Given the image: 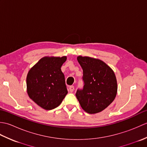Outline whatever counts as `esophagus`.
Masks as SVG:
<instances>
[{"instance_id": "1", "label": "esophagus", "mask_w": 147, "mask_h": 147, "mask_svg": "<svg viewBox=\"0 0 147 147\" xmlns=\"http://www.w3.org/2000/svg\"><path fill=\"white\" fill-rule=\"evenodd\" d=\"M74 86L71 85V86H69V90L70 92H73L74 91Z\"/></svg>"}]
</instances>
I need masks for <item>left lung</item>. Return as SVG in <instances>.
<instances>
[{"label": "left lung", "mask_w": 147, "mask_h": 147, "mask_svg": "<svg viewBox=\"0 0 147 147\" xmlns=\"http://www.w3.org/2000/svg\"><path fill=\"white\" fill-rule=\"evenodd\" d=\"M83 69V87L76 96L81 107L88 114L98 113L107 108L116 96L117 80L114 71L99 59L78 56Z\"/></svg>", "instance_id": "left-lung-1"}]
</instances>
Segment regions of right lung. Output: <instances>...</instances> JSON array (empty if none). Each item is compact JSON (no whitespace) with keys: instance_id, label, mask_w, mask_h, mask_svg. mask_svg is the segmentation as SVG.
I'll use <instances>...</instances> for the list:
<instances>
[{"instance_id":"add662e5","label":"right lung","mask_w":147,"mask_h":147,"mask_svg":"<svg viewBox=\"0 0 147 147\" xmlns=\"http://www.w3.org/2000/svg\"><path fill=\"white\" fill-rule=\"evenodd\" d=\"M66 57L42 58L28 73L27 92L30 98L45 110L61 104L67 90L61 66Z\"/></svg>"}]
</instances>
